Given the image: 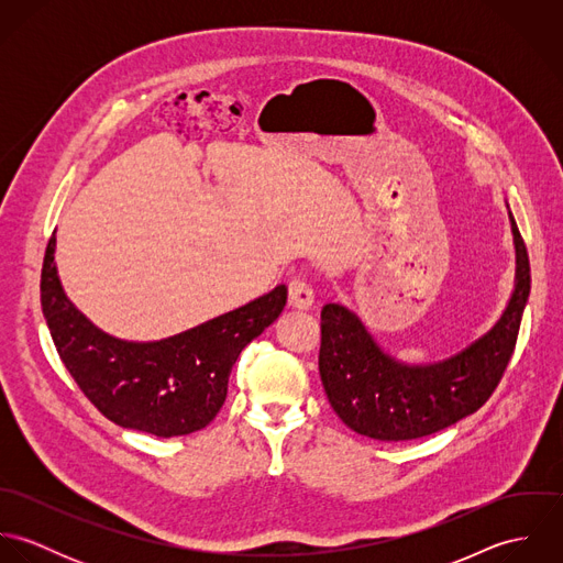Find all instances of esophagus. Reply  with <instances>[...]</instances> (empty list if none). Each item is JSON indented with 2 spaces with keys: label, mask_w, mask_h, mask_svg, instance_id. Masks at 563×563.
Wrapping results in <instances>:
<instances>
[{
  "label": "esophagus",
  "mask_w": 563,
  "mask_h": 563,
  "mask_svg": "<svg viewBox=\"0 0 563 563\" xmlns=\"http://www.w3.org/2000/svg\"><path fill=\"white\" fill-rule=\"evenodd\" d=\"M314 303V290L303 279H292L288 284V306L295 310H310Z\"/></svg>",
  "instance_id": "1"
}]
</instances>
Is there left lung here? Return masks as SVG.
<instances>
[{"label": "left lung", "mask_w": 563, "mask_h": 563, "mask_svg": "<svg viewBox=\"0 0 563 563\" xmlns=\"http://www.w3.org/2000/svg\"><path fill=\"white\" fill-rule=\"evenodd\" d=\"M509 223L516 249L511 297L498 321L444 360L401 362L379 346L355 312L340 303L322 308V388L346 427L382 442L416 440L460 422L492 397L511 360L531 290L527 246L511 212Z\"/></svg>", "instance_id": "left-lung-1"}]
</instances>
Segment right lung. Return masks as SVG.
I'll list each match as a JSON object with an SVG mask.
<instances>
[{"mask_svg": "<svg viewBox=\"0 0 563 563\" xmlns=\"http://www.w3.org/2000/svg\"><path fill=\"white\" fill-rule=\"evenodd\" d=\"M286 299L288 288L279 284L192 329L136 342L106 333L69 301L56 268V234L41 273L45 321L81 393L114 424L158 438L188 435L212 422L242 349L282 314Z\"/></svg>", "mask_w": 563, "mask_h": 563, "instance_id": "add662e5", "label": "right lung"}]
</instances>
